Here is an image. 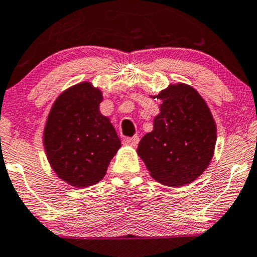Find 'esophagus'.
Instances as JSON below:
<instances>
[{
    "instance_id": "esophagus-1",
    "label": "esophagus",
    "mask_w": 257,
    "mask_h": 257,
    "mask_svg": "<svg viewBox=\"0 0 257 257\" xmlns=\"http://www.w3.org/2000/svg\"><path fill=\"white\" fill-rule=\"evenodd\" d=\"M139 141H140L139 136H133V138H126L123 140V145L131 146V147H135V146H138Z\"/></svg>"
}]
</instances>
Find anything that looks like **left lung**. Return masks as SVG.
I'll return each instance as SVG.
<instances>
[{"mask_svg": "<svg viewBox=\"0 0 257 257\" xmlns=\"http://www.w3.org/2000/svg\"><path fill=\"white\" fill-rule=\"evenodd\" d=\"M152 98L162 100L154 126L140 141L138 154L152 178L167 186L192 183L215 152L217 128L205 100L187 84H171Z\"/></svg>", "mask_w": 257, "mask_h": 257, "instance_id": "8db88e82", "label": "left lung"}]
</instances>
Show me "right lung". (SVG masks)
Wrapping results in <instances>:
<instances>
[{
  "label": "right lung",
  "instance_id": "right-lung-1",
  "mask_svg": "<svg viewBox=\"0 0 257 257\" xmlns=\"http://www.w3.org/2000/svg\"><path fill=\"white\" fill-rule=\"evenodd\" d=\"M103 95L89 82L65 90L52 105L44 129L47 160L56 174L74 187L104 178L121 147L110 119L99 111Z\"/></svg>",
  "mask_w": 257,
  "mask_h": 257
}]
</instances>
